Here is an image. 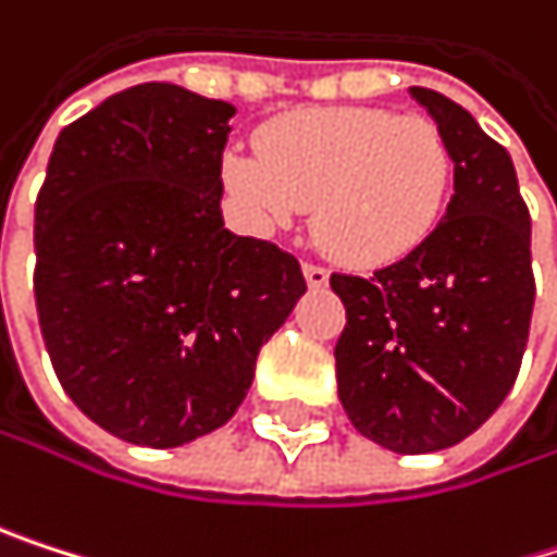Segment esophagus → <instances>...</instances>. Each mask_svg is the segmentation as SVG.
<instances>
[{
	"label": "esophagus",
	"mask_w": 557,
	"mask_h": 557,
	"mask_svg": "<svg viewBox=\"0 0 557 557\" xmlns=\"http://www.w3.org/2000/svg\"><path fill=\"white\" fill-rule=\"evenodd\" d=\"M304 276H307V284H310L313 290H320V287L330 284V270L320 267V263H304Z\"/></svg>",
	"instance_id": "obj_1"
}]
</instances>
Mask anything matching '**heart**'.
<instances>
[{"label": "heart", "instance_id": "1", "mask_svg": "<svg viewBox=\"0 0 557 557\" xmlns=\"http://www.w3.org/2000/svg\"><path fill=\"white\" fill-rule=\"evenodd\" d=\"M221 175L257 231L294 224L313 201L320 244L369 270L408 257L434 234L454 159L428 116L310 107L270 120L257 152H224Z\"/></svg>", "mask_w": 557, "mask_h": 557}]
</instances>
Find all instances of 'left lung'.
I'll return each instance as SVG.
<instances>
[{
	"label": "left lung",
	"instance_id": "obj_1",
	"mask_svg": "<svg viewBox=\"0 0 557 557\" xmlns=\"http://www.w3.org/2000/svg\"><path fill=\"white\" fill-rule=\"evenodd\" d=\"M454 159V195L434 234L375 270L333 273L346 307L339 401L356 431L395 454L470 437L516 385L529 343L532 221L509 152L450 97L411 87Z\"/></svg>",
	"mask_w": 557,
	"mask_h": 557
}]
</instances>
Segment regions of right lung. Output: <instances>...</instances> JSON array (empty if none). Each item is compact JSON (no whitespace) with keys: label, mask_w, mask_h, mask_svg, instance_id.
I'll use <instances>...</instances> for the list:
<instances>
[{"label":"right lung","mask_w":557,"mask_h":557,"mask_svg":"<svg viewBox=\"0 0 557 557\" xmlns=\"http://www.w3.org/2000/svg\"><path fill=\"white\" fill-rule=\"evenodd\" d=\"M234 107L136 84L61 129L35 201V307L54 375L143 447L211 434L307 294L300 260L221 218Z\"/></svg>","instance_id":"right-lung-1"}]
</instances>
